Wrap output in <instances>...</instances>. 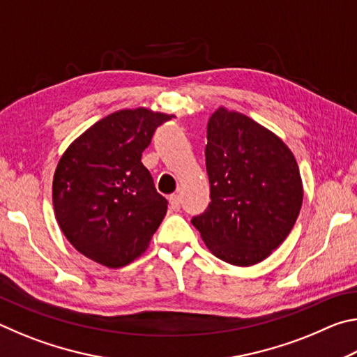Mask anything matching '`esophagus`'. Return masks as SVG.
<instances>
[{"mask_svg":"<svg viewBox=\"0 0 357 357\" xmlns=\"http://www.w3.org/2000/svg\"><path fill=\"white\" fill-rule=\"evenodd\" d=\"M168 203H170V208L173 211H178L179 206H181V200H179L178 193H173V195L168 197Z\"/></svg>","mask_w":357,"mask_h":357,"instance_id":"1","label":"esophagus"}]
</instances>
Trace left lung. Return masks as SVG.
<instances>
[{
	"label": "left lung",
	"instance_id": "1",
	"mask_svg": "<svg viewBox=\"0 0 357 357\" xmlns=\"http://www.w3.org/2000/svg\"><path fill=\"white\" fill-rule=\"evenodd\" d=\"M204 154L211 202L193 227L222 261L261 263L287 239L302 206L291 149L257 121L219 107L208 121Z\"/></svg>",
	"mask_w": 357,
	"mask_h": 357
}]
</instances>
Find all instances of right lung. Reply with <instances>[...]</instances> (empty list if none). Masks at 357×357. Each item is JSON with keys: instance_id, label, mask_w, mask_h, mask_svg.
Instances as JSON below:
<instances>
[{"instance_id": "right-lung-1", "label": "right lung", "mask_w": 357, "mask_h": 357, "mask_svg": "<svg viewBox=\"0 0 357 357\" xmlns=\"http://www.w3.org/2000/svg\"><path fill=\"white\" fill-rule=\"evenodd\" d=\"M174 114L146 107L102 118L72 142L53 176L58 225L93 261L123 268L142 257L167 214L142 153L154 130Z\"/></svg>"}]
</instances>
